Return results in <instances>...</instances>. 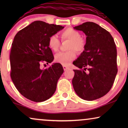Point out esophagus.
<instances>
[{
	"label": "esophagus",
	"instance_id": "1",
	"mask_svg": "<svg viewBox=\"0 0 128 128\" xmlns=\"http://www.w3.org/2000/svg\"><path fill=\"white\" fill-rule=\"evenodd\" d=\"M63 68H64V70H68V69H69V68L68 67V66H65V65H64V66H63Z\"/></svg>",
	"mask_w": 128,
	"mask_h": 128
}]
</instances>
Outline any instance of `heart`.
I'll list each match as a JSON object with an SVG mask.
<instances>
[{
    "label": "heart",
    "instance_id": "1",
    "mask_svg": "<svg viewBox=\"0 0 128 128\" xmlns=\"http://www.w3.org/2000/svg\"><path fill=\"white\" fill-rule=\"evenodd\" d=\"M63 39L70 40L69 49L70 50L67 52H62L56 54L55 61L62 64V65H68L72 60L76 57V52H82L84 50L86 47V41L80 37V33L78 31L68 28L62 32ZM48 44L50 48L54 52H56L60 46V41L56 35H53L49 38Z\"/></svg>",
    "mask_w": 128,
    "mask_h": 128
}]
</instances>
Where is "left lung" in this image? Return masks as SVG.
I'll return each mask as SVG.
<instances>
[{"label":"left lung","mask_w":128,"mask_h":128,"mask_svg":"<svg viewBox=\"0 0 128 128\" xmlns=\"http://www.w3.org/2000/svg\"><path fill=\"white\" fill-rule=\"evenodd\" d=\"M74 28L83 31L87 37L84 50L73 62L80 69L73 70V88L81 98L95 100L107 94L114 82L118 72L116 45L111 34L93 22Z\"/></svg>","instance_id":"obj_1"}]
</instances>
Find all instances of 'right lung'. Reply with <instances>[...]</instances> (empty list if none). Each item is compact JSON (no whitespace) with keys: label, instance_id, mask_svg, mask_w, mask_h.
Returning <instances> with one entry per match:
<instances>
[{"label":"right lung","instance_id":"obj_1","mask_svg":"<svg viewBox=\"0 0 128 128\" xmlns=\"http://www.w3.org/2000/svg\"><path fill=\"white\" fill-rule=\"evenodd\" d=\"M64 28L36 21L14 36L10 54V76L17 90L30 100L42 102L55 93L58 81L64 73L62 66L55 63L43 69L41 64L54 60L49 38Z\"/></svg>","mask_w":128,"mask_h":128}]
</instances>
